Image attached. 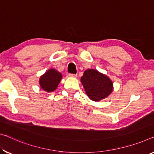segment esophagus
<instances>
[{
    "label": "esophagus",
    "mask_w": 154,
    "mask_h": 154,
    "mask_svg": "<svg viewBox=\"0 0 154 154\" xmlns=\"http://www.w3.org/2000/svg\"><path fill=\"white\" fill-rule=\"evenodd\" d=\"M69 77H72V78H75L77 76L76 74H69Z\"/></svg>",
    "instance_id": "1"
}]
</instances>
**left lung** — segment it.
<instances>
[{"label": "left lung", "mask_w": 154, "mask_h": 154, "mask_svg": "<svg viewBox=\"0 0 154 154\" xmlns=\"http://www.w3.org/2000/svg\"><path fill=\"white\" fill-rule=\"evenodd\" d=\"M80 81L91 100H100L107 98L113 91V82L111 79L96 69L85 70Z\"/></svg>", "instance_id": "obj_1"}]
</instances>
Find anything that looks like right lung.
<instances>
[{
  "label": "right lung",
  "mask_w": 154,
  "mask_h": 154,
  "mask_svg": "<svg viewBox=\"0 0 154 154\" xmlns=\"http://www.w3.org/2000/svg\"><path fill=\"white\" fill-rule=\"evenodd\" d=\"M62 74L54 69H48L39 79L41 88L47 92H52L57 88L62 79Z\"/></svg>",
  "instance_id": "obj_1"
}]
</instances>
